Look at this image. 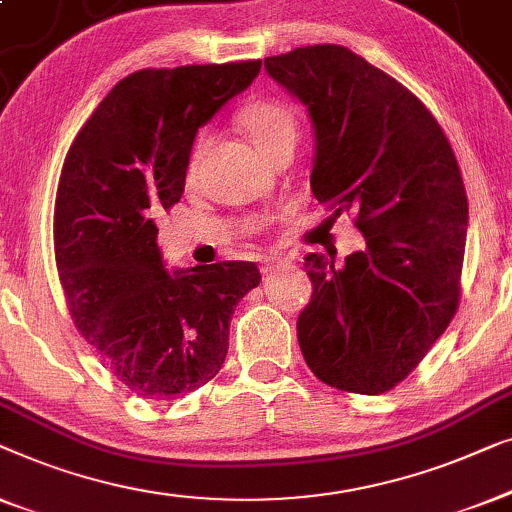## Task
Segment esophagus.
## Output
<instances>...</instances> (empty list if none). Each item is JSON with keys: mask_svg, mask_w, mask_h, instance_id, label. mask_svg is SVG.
Segmentation results:
<instances>
[{"mask_svg": "<svg viewBox=\"0 0 512 512\" xmlns=\"http://www.w3.org/2000/svg\"><path fill=\"white\" fill-rule=\"evenodd\" d=\"M285 262H287L285 257H276V255H271V257H266V259H264V262H262V266H259V269H262V273H271V271L280 269V266H285Z\"/></svg>", "mask_w": 512, "mask_h": 512, "instance_id": "1", "label": "esophagus"}]
</instances>
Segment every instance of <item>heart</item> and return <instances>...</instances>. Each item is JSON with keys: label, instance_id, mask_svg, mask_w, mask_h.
<instances>
[{"label": "heart", "instance_id": "b5f03b06", "mask_svg": "<svg viewBox=\"0 0 512 512\" xmlns=\"http://www.w3.org/2000/svg\"><path fill=\"white\" fill-rule=\"evenodd\" d=\"M241 127L246 129L250 141L266 153L273 143L285 134L297 132L292 111L278 102H255L241 111Z\"/></svg>", "mask_w": 512, "mask_h": 512}]
</instances>
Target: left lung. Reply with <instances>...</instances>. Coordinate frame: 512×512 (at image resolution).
Instances as JSON below:
<instances>
[{
    "label": "left lung",
    "instance_id": "obj_1",
    "mask_svg": "<svg viewBox=\"0 0 512 512\" xmlns=\"http://www.w3.org/2000/svg\"><path fill=\"white\" fill-rule=\"evenodd\" d=\"M264 69L311 118L315 199L355 213L366 241L341 266L306 255L299 348L322 383L383 394L457 311L469 201L455 153L413 92L348 48H297Z\"/></svg>",
    "mask_w": 512,
    "mask_h": 512
}]
</instances>
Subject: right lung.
Segmentation results:
<instances>
[{
    "label": "right lung",
    "instance_id": "obj_1",
    "mask_svg": "<svg viewBox=\"0 0 512 512\" xmlns=\"http://www.w3.org/2000/svg\"><path fill=\"white\" fill-rule=\"evenodd\" d=\"M259 69L250 60L129 74L64 160L55 199L64 297L85 341L143 399H176L220 371L234 308L262 278L253 262L169 271L155 225L181 201L199 127Z\"/></svg>",
    "mask_w": 512,
    "mask_h": 512
}]
</instances>
